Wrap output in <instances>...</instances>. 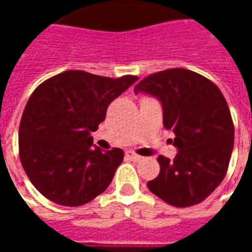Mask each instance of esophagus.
<instances>
[{
  "label": "esophagus",
  "instance_id": "34e87169",
  "mask_svg": "<svg viewBox=\"0 0 252 252\" xmlns=\"http://www.w3.org/2000/svg\"><path fill=\"white\" fill-rule=\"evenodd\" d=\"M126 155L129 159H132V160H140V159H142V157H140V155H137V154H135L133 151H126Z\"/></svg>",
  "mask_w": 252,
  "mask_h": 252
}]
</instances>
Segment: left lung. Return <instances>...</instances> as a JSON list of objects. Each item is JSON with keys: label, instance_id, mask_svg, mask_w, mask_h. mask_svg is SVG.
<instances>
[{"label": "left lung", "instance_id": "obj_1", "mask_svg": "<svg viewBox=\"0 0 252 252\" xmlns=\"http://www.w3.org/2000/svg\"><path fill=\"white\" fill-rule=\"evenodd\" d=\"M135 93L159 98L164 128L180 150L174 160L159 155L160 171L148 189L178 208L204 201L224 180L233 150L232 117L220 89L194 71L169 68L142 79Z\"/></svg>", "mask_w": 252, "mask_h": 252}]
</instances>
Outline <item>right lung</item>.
<instances>
[{
    "label": "right lung",
    "mask_w": 252,
    "mask_h": 252,
    "mask_svg": "<svg viewBox=\"0 0 252 252\" xmlns=\"http://www.w3.org/2000/svg\"><path fill=\"white\" fill-rule=\"evenodd\" d=\"M137 79L70 70L48 78L31 94L20 121V160L46 198L79 206L106 190L124 153L94 148L90 132L105 120L110 102Z\"/></svg>",
    "instance_id": "right-lung-1"
}]
</instances>
